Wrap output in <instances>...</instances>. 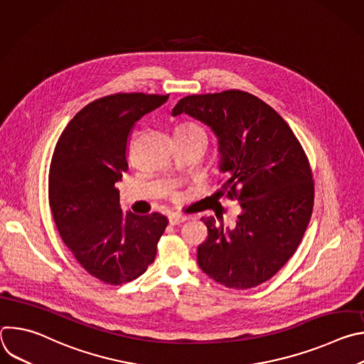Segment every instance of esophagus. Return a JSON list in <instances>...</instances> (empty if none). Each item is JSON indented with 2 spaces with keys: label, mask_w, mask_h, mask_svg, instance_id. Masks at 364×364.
<instances>
[{
  "label": "esophagus",
  "mask_w": 364,
  "mask_h": 364,
  "mask_svg": "<svg viewBox=\"0 0 364 364\" xmlns=\"http://www.w3.org/2000/svg\"><path fill=\"white\" fill-rule=\"evenodd\" d=\"M186 220H187V218H186V216H181V215H176V213H173V215H170V216H168V222H170V225H171V226L181 225V223H184Z\"/></svg>",
  "instance_id": "esophagus-1"
}]
</instances>
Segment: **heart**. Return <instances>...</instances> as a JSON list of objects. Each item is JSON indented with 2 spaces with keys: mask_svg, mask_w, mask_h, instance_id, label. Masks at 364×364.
Segmentation results:
<instances>
[{
  "mask_svg": "<svg viewBox=\"0 0 364 364\" xmlns=\"http://www.w3.org/2000/svg\"><path fill=\"white\" fill-rule=\"evenodd\" d=\"M176 134H190V135H203V136H205L204 129L201 127L193 124V122L180 124L176 129Z\"/></svg>",
  "mask_w": 364,
  "mask_h": 364,
  "instance_id": "obj_1",
  "label": "heart"
}]
</instances>
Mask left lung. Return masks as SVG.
<instances>
[{"label":"left lung","instance_id":"1","mask_svg":"<svg viewBox=\"0 0 364 364\" xmlns=\"http://www.w3.org/2000/svg\"><path fill=\"white\" fill-rule=\"evenodd\" d=\"M209 125L219 139V168L229 178L223 194L237 200L233 228L203 218L207 239L197 264L216 282L247 289L271 279L295 253L314 205L306 155L284 118L243 90L190 95L173 115Z\"/></svg>","mask_w":364,"mask_h":364}]
</instances>
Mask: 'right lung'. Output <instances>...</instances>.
I'll use <instances>...</instances> for the list:
<instances>
[{
    "instance_id": "add662e5",
    "label": "right lung",
    "mask_w": 364,
    "mask_h": 364,
    "mask_svg": "<svg viewBox=\"0 0 364 364\" xmlns=\"http://www.w3.org/2000/svg\"><path fill=\"white\" fill-rule=\"evenodd\" d=\"M168 95L115 93L79 111L62 132L48 171V204L62 240L92 277L121 285L141 277L157 255L168 220L124 215L115 183L128 170L134 124Z\"/></svg>"
}]
</instances>
